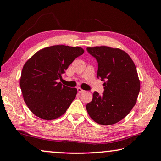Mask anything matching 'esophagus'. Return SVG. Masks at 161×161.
<instances>
[{"label": "esophagus", "mask_w": 161, "mask_h": 161, "mask_svg": "<svg viewBox=\"0 0 161 161\" xmlns=\"http://www.w3.org/2000/svg\"><path fill=\"white\" fill-rule=\"evenodd\" d=\"M77 92H79V93H82V92H84V90H83L82 89L80 88V87H78L77 88Z\"/></svg>", "instance_id": "esophagus-1"}]
</instances>
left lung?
Listing matches in <instances>:
<instances>
[{"mask_svg": "<svg viewBox=\"0 0 161 161\" xmlns=\"http://www.w3.org/2000/svg\"><path fill=\"white\" fill-rule=\"evenodd\" d=\"M98 62L97 77L104 81L102 95L97 92L86 106L91 118L101 125H111L125 118L134 107L140 80L134 62L126 52L107 46L87 47Z\"/></svg>", "mask_w": 161, "mask_h": 161, "instance_id": "1", "label": "left lung"}]
</instances>
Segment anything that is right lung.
I'll return each mask as SVG.
<instances>
[{
    "label": "right lung",
    "mask_w": 161,
    "mask_h": 161,
    "mask_svg": "<svg viewBox=\"0 0 161 161\" xmlns=\"http://www.w3.org/2000/svg\"><path fill=\"white\" fill-rule=\"evenodd\" d=\"M84 52L80 47L50 46L37 52L25 62L20 86L26 105L35 116L53 120L66 112L77 89L62 85L58 80Z\"/></svg>",
    "instance_id": "1"
}]
</instances>
